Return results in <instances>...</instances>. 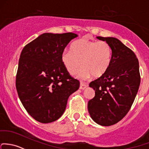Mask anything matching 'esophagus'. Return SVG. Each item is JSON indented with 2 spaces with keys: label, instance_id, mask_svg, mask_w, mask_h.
I'll use <instances>...</instances> for the list:
<instances>
[{
  "label": "esophagus",
  "instance_id": "obj_1",
  "mask_svg": "<svg viewBox=\"0 0 149 149\" xmlns=\"http://www.w3.org/2000/svg\"><path fill=\"white\" fill-rule=\"evenodd\" d=\"M87 86H88V85H87L86 84H84V83H81V84H80L79 88L80 89H82V90H84V89H85Z\"/></svg>",
  "mask_w": 149,
  "mask_h": 149
}]
</instances>
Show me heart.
<instances>
[{"mask_svg": "<svg viewBox=\"0 0 149 149\" xmlns=\"http://www.w3.org/2000/svg\"><path fill=\"white\" fill-rule=\"evenodd\" d=\"M112 58V48L106 41L90 40L81 38L71 45V50L62 53L61 61L70 75L80 72L79 77L87 79L99 78L107 72Z\"/></svg>", "mask_w": 149, "mask_h": 149, "instance_id": "obj_1", "label": "heart"}]
</instances>
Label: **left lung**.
<instances>
[{"instance_id":"1","label":"left lung","mask_w":149,"mask_h":149,"mask_svg":"<svg viewBox=\"0 0 149 149\" xmlns=\"http://www.w3.org/2000/svg\"><path fill=\"white\" fill-rule=\"evenodd\" d=\"M97 38L111 47V63L103 76L89 84L95 96L88 103V110L95 123L109 126L120 121L134 103L141 82L139 63L135 54L118 39Z\"/></svg>"}]
</instances>
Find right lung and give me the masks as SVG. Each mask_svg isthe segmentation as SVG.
<instances>
[{
	"instance_id": "add662e5",
	"label": "right lung",
	"mask_w": 149,
	"mask_h": 149,
	"mask_svg": "<svg viewBox=\"0 0 149 149\" xmlns=\"http://www.w3.org/2000/svg\"><path fill=\"white\" fill-rule=\"evenodd\" d=\"M73 33H45L23 48L20 56L15 86L26 110L37 121L58 120L65 110L68 97L80 83L70 76L61 55Z\"/></svg>"
}]
</instances>
